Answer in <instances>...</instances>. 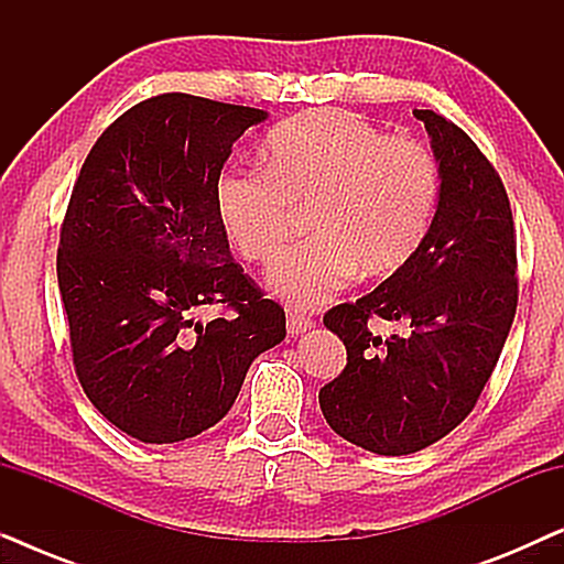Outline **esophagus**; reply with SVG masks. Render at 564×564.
I'll use <instances>...</instances> for the list:
<instances>
[{"label":"esophagus","mask_w":564,"mask_h":564,"mask_svg":"<svg viewBox=\"0 0 564 564\" xmlns=\"http://www.w3.org/2000/svg\"><path fill=\"white\" fill-rule=\"evenodd\" d=\"M315 326V323L311 318H305V315H297V313H290L288 318V334L290 336H303L307 334Z\"/></svg>","instance_id":"34e87169"}]
</instances>
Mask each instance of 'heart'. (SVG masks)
I'll use <instances>...</instances> for the list:
<instances>
[{
	"instance_id": "heart-1",
	"label": "heart",
	"mask_w": 564,
	"mask_h": 564,
	"mask_svg": "<svg viewBox=\"0 0 564 564\" xmlns=\"http://www.w3.org/2000/svg\"><path fill=\"white\" fill-rule=\"evenodd\" d=\"M269 166H230L215 182V213L246 261L267 264L295 207L313 205V238L290 246L267 284L300 311L326 305L365 276L395 274L426 241L442 172L426 145L390 138L349 110H307L267 141Z\"/></svg>"
}]
</instances>
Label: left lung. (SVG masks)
<instances>
[{"mask_svg": "<svg viewBox=\"0 0 564 564\" xmlns=\"http://www.w3.org/2000/svg\"><path fill=\"white\" fill-rule=\"evenodd\" d=\"M413 115L442 172L426 241L380 288L323 315L346 346V367L321 388V411L338 436L384 457L426 449L467 419L519 303L516 228L498 172L452 120ZM375 317L406 334L372 335Z\"/></svg>", "mask_w": 564, "mask_h": 564, "instance_id": "1", "label": "left lung"}]
</instances>
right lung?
I'll list each match as a JSON object with an SVG mask.
<instances>
[{
  "instance_id": "1",
  "label": "right lung",
  "mask_w": 564,
  "mask_h": 564,
  "mask_svg": "<svg viewBox=\"0 0 564 564\" xmlns=\"http://www.w3.org/2000/svg\"><path fill=\"white\" fill-rule=\"evenodd\" d=\"M267 112L169 91L122 112L84 161L61 226L58 290L91 405L143 444L203 434L236 403L284 311L236 264L215 182ZM207 306L228 316L199 322Z\"/></svg>"
}]
</instances>
